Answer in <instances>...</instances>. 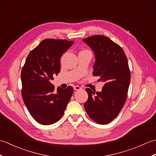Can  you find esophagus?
Here are the masks:
<instances>
[{
  "instance_id": "esophagus-1",
  "label": "esophagus",
  "mask_w": 156,
  "mask_h": 156,
  "mask_svg": "<svg viewBox=\"0 0 156 156\" xmlns=\"http://www.w3.org/2000/svg\"><path fill=\"white\" fill-rule=\"evenodd\" d=\"M74 89L75 90H81L82 88L79 87V86H74Z\"/></svg>"
}]
</instances>
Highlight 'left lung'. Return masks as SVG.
I'll return each instance as SVG.
<instances>
[{"mask_svg":"<svg viewBox=\"0 0 156 156\" xmlns=\"http://www.w3.org/2000/svg\"><path fill=\"white\" fill-rule=\"evenodd\" d=\"M93 51L95 62L93 74L105 84L101 92L87 88L88 98L84 104L92 120L101 125L108 124L120 112L127 99L131 75L123 49L103 35L82 39Z\"/></svg>","mask_w":156,"mask_h":156,"instance_id":"8db88e82","label":"left lung"}]
</instances>
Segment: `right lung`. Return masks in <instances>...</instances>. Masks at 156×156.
Here are the masks:
<instances>
[{
	"instance_id": "add662e5",
	"label": "right lung",
	"mask_w": 156,
	"mask_h": 156,
	"mask_svg": "<svg viewBox=\"0 0 156 156\" xmlns=\"http://www.w3.org/2000/svg\"><path fill=\"white\" fill-rule=\"evenodd\" d=\"M74 44L66 39H45L29 53L21 71L22 97L35 120L44 125L54 124L64 115L74 89L51 83L60 72V58Z\"/></svg>"
}]
</instances>
